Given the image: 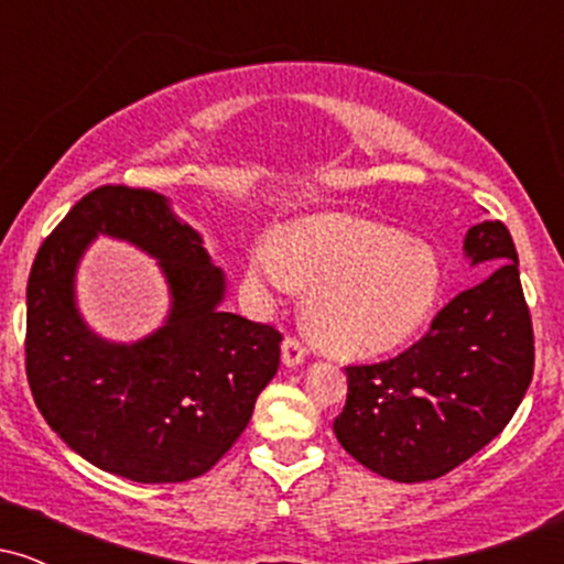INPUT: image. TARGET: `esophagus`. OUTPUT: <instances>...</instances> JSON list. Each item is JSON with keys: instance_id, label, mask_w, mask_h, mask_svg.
I'll use <instances>...</instances> for the list:
<instances>
[{"instance_id": "1", "label": "esophagus", "mask_w": 564, "mask_h": 564, "mask_svg": "<svg viewBox=\"0 0 564 564\" xmlns=\"http://www.w3.org/2000/svg\"><path fill=\"white\" fill-rule=\"evenodd\" d=\"M304 358H307V347L302 345L300 339H294V336H289V339H283L281 345V360L286 368H294L304 364Z\"/></svg>"}]
</instances>
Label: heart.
Segmentation results:
<instances>
[{
	"label": "heart",
	"mask_w": 564,
	"mask_h": 564,
	"mask_svg": "<svg viewBox=\"0 0 564 564\" xmlns=\"http://www.w3.org/2000/svg\"><path fill=\"white\" fill-rule=\"evenodd\" d=\"M246 281L262 302L313 286L310 326L332 352L373 358L411 341L430 323L443 264L430 243L352 215H315L262 236Z\"/></svg>",
	"instance_id": "b5f03b06"
}]
</instances>
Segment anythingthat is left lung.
<instances>
[{"mask_svg":"<svg viewBox=\"0 0 564 564\" xmlns=\"http://www.w3.org/2000/svg\"><path fill=\"white\" fill-rule=\"evenodd\" d=\"M464 257L471 268L498 264L453 296L403 355L347 368V403L334 435L387 480L448 475L501 435L533 379V326L507 225H471Z\"/></svg>","mask_w":564,"mask_h":564,"instance_id":"obj_1","label":"left lung"}]
</instances>
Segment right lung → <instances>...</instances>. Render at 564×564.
I'll use <instances>...</instances> for the list:
<instances>
[{"label": "right lung", "mask_w": 564, "mask_h": 564, "mask_svg": "<svg viewBox=\"0 0 564 564\" xmlns=\"http://www.w3.org/2000/svg\"><path fill=\"white\" fill-rule=\"evenodd\" d=\"M97 235L138 245L171 286V315L138 343L102 340L75 307V270ZM225 291L200 232L164 196L124 185L87 193L42 243L25 289V377L44 422L127 480L209 471L281 364V334L225 313Z\"/></svg>", "instance_id": "obj_1"}]
</instances>
